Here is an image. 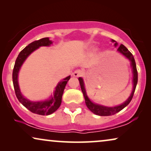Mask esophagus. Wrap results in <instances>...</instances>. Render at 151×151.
I'll return each instance as SVG.
<instances>
[{"mask_svg":"<svg viewBox=\"0 0 151 151\" xmlns=\"http://www.w3.org/2000/svg\"><path fill=\"white\" fill-rule=\"evenodd\" d=\"M82 75H83V71L80 69L76 70V71L73 73V76L74 77H80V76H82Z\"/></svg>","mask_w":151,"mask_h":151,"instance_id":"esophagus-1","label":"esophagus"}]
</instances>
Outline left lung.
Returning <instances> with one entry per match:
<instances>
[{
    "instance_id": "left-lung-1",
    "label": "left lung",
    "mask_w": 151,
    "mask_h": 151,
    "mask_svg": "<svg viewBox=\"0 0 151 151\" xmlns=\"http://www.w3.org/2000/svg\"><path fill=\"white\" fill-rule=\"evenodd\" d=\"M111 42L114 43L115 47H116L117 45V43L115 40H111ZM117 51L122 53L124 56L127 58V59H129L130 61H131V65L132 67V69H133V91H132L131 96H129V98L127 99V101H125L123 104L120 105H118V106H114V107H109V106H103V105L95 104V103L92 102L91 101L89 100V98H88L87 95H86V89L85 87H84V83L83 81V79L82 78H79L78 80H79L80 86H81V89L82 91V93L84 95V99H85V103L86 106L88 107V109L91 111L92 113H93L94 114L100 115V116H109V115H114L115 113H118L119 111L122 110L124 108H125L126 106H127L128 104L131 102V101L133 98L134 92H135L136 86H137V80H138V75H137V67H136V64L135 59H134V57L132 53L130 52V51L128 50V49L124 45H121L120 46L118 47L117 49Z\"/></svg>"
}]
</instances>
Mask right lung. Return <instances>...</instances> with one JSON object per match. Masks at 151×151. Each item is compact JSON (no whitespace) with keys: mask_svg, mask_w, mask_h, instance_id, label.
<instances>
[{"mask_svg":"<svg viewBox=\"0 0 151 151\" xmlns=\"http://www.w3.org/2000/svg\"><path fill=\"white\" fill-rule=\"evenodd\" d=\"M51 44H52V41L49 40V38H41L40 40L34 41V42L29 44L18 54L17 58L16 60L15 65H14L13 69V73H12L14 91H15L16 96L17 97L18 100L31 112L41 115H50L53 112H55L59 108L62 102V97H63L65 86L67 82L69 81L70 78H71V76H69L65 78V79H63L58 84V85L55 88L54 93H53V96H51L49 100L41 101V102H33V101H30L24 98V96L22 95L19 88V85H18V76L22 65L27 59V58L33 51L36 50L40 47H48L50 46Z\"/></svg>","mask_w":151,"mask_h":151,"instance_id":"right-lung-1","label":"right lung"}]
</instances>
